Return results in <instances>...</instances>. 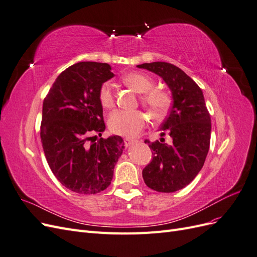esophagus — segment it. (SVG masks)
I'll use <instances>...</instances> for the list:
<instances>
[{"instance_id": "34e87169", "label": "esophagus", "mask_w": 257, "mask_h": 257, "mask_svg": "<svg viewBox=\"0 0 257 257\" xmlns=\"http://www.w3.org/2000/svg\"><path fill=\"white\" fill-rule=\"evenodd\" d=\"M134 139H131V138H124V145H125V147H130L131 145L134 144Z\"/></svg>"}]
</instances>
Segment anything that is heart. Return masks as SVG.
Returning a JSON list of instances; mask_svg holds the SVG:
<instances>
[{"label": "heart", "instance_id": "heart-1", "mask_svg": "<svg viewBox=\"0 0 257 257\" xmlns=\"http://www.w3.org/2000/svg\"><path fill=\"white\" fill-rule=\"evenodd\" d=\"M123 83L135 92L141 93L142 104L154 119H162L168 110L170 98L167 93L160 89H154V81L149 75L134 72L122 77ZM99 103L105 109H111L115 98L112 85L109 82L104 83L98 92ZM147 123V116L142 111L118 110L110 114L108 119V127L116 135L132 137L137 135Z\"/></svg>", "mask_w": 257, "mask_h": 257}]
</instances>
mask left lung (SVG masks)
<instances>
[{"label": "left lung", "instance_id": "left-lung-1", "mask_svg": "<svg viewBox=\"0 0 257 257\" xmlns=\"http://www.w3.org/2000/svg\"><path fill=\"white\" fill-rule=\"evenodd\" d=\"M162 77L172 91L173 106L161 125L165 139L150 143L152 161L143 170L144 181L150 189L173 193L191 183L203 168L209 151L211 119L203 91L182 69L167 62H152L137 65Z\"/></svg>", "mask_w": 257, "mask_h": 257}]
</instances>
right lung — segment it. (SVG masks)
Returning a JSON list of instances; mask_svg holds the SVG:
<instances>
[{
  "mask_svg": "<svg viewBox=\"0 0 257 257\" xmlns=\"http://www.w3.org/2000/svg\"><path fill=\"white\" fill-rule=\"evenodd\" d=\"M113 76L109 64L79 62L58 76L44 99L45 157L58 180L75 193L90 195L107 189L124 149L120 136L102 138L106 126L98 92Z\"/></svg>",
  "mask_w": 257,
  "mask_h": 257,
  "instance_id": "obj_1",
  "label": "right lung"
}]
</instances>
